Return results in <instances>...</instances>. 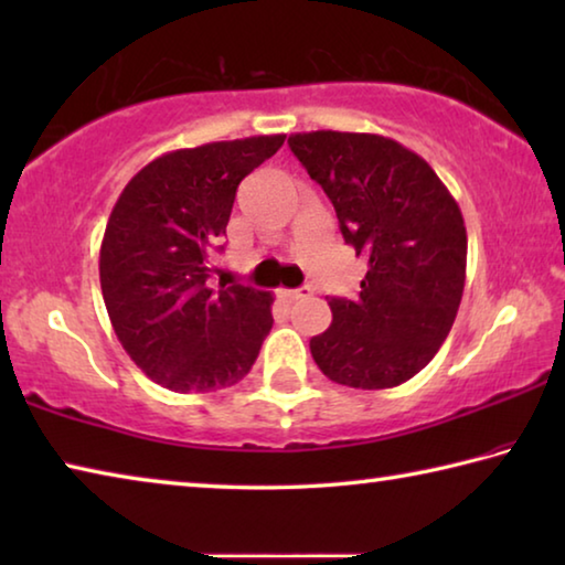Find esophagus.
<instances>
[{
    "instance_id": "1",
    "label": "esophagus",
    "mask_w": 565,
    "mask_h": 565,
    "mask_svg": "<svg viewBox=\"0 0 565 565\" xmlns=\"http://www.w3.org/2000/svg\"><path fill=\"white\" fill-rule=\"evenodd\" d=\"M311 291L309 289H279V299H284V301H299V299H306V296H309Z\"/></svg>"
}]
</instances>
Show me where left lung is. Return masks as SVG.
Here are the masks:
<instances>
[{
    "instance_id": "8db88e82",
    "label": "left lung",
    "mask_w": 565,
    "mask_h": 565,
    "mask_svg": "<svg viewBox=\"0 0 565 565\" xmlns=\"http://www.w3.org/2000/svg\"><path fill=\"white\" fill-rule=\"evenodd\" d=\"M289 147L369 264L356 299H329L333 321L311 339V356L343 386L404 384L441 349L461 303V209L424 159L388 137L309 131L291 134Z\"/></svg>"
}]
</instances>
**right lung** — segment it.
<instances>
[{
  "instance_id": "right-lung-1",
  "label": "right lung",
  "mask_w": 565,
  "mask_h": 565,
  "mask_svg": "<svg viewBox=\"0 0 565 565\" xmlns=\"http://www.w3.org/2000/svg\"><path fill=\"white\" fill-rule=\"evenodd\" d=\"M284 134L177 149L139 171L111 209L99 281L114 333L145 374L177 394L234 386L271 331L269 291L209 286L236 189Z\"/></svg>"
}]
</instances>
